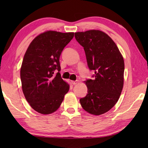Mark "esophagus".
I'll return each mask as SVG.
<instances>
[{
	"mask_svg": "<svg viewBox=\"0 0 148 148\" xmlns=\"http://www.w3.org/2000/svg\"><path fill=\"white\" fill-rule=\"evenodd\" d=\"M71 83L73 84V85H75L77 83V81H71Z\"/></svg>",
	"mask_w": 148,
	"mask_h": 148,
	"instance_id": "esophagus-1",
	"label": "esophagus"
}]
</instances>
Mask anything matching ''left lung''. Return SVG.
Segmentation results:
<instances>
[{"label": "left lung", "instance_id": "left-lung-1", "mask_svg": "<svg viewBox=\"0 0 148 148\" xmlns=\"http://www.w3.org/2000/svg\"><path fill=\"white\" fill-rule=\"evenodd\" d=\"M85 52L88 66L93 70V79L85 82L88 93L79 101L90 114L100 115L114 106L123 87L124 60L115 42L98 30L75 33Z\"/></svg>", "mask_w": 148, "mask_h": 148}]
</instances>
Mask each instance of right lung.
I'll return each instance as SVG.
<instances>
[{"label":"right lung","mask_w":148,"mask_h":148,"mask_svg":"<svg viewBox=\"0 0 148 148\" xmlns=\"http://www.w3.org/2000/svg\"><path fill=\"white\" fill-rule=\"evenodd\" d=\"M74 32L49 30L39 34L27 49L20 69L21 87L30 106L42 114L57 110L69 85L62 79L60 56ZM57 70L55 75L54 72Z\"/></svg>","instance_id":"add662e5"}]
</instances>
